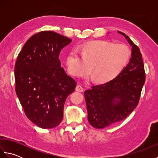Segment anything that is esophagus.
I'll list each match as a JSON object with an SVG mask.
<instances>
[{
    "label": "esophagus",
    "mask_w": 158,
    "mask_h": 158,
    "mask_svg": "<svg viewBox=\"0 0 158 158\" xmlns=\"http://www.w3.org/2000/svg\"><path fill=\"white\" fill-rule=\"evenodd\" d=\"M76 91L79 92H82L83 91V87L81 85H77V87H76Z\"/></svg>",
    "instance_id": "obj_1"
}]
</instances>
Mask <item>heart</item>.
<instances>
[{
	"instance_id": "obj_1",
	"label": "heart",
	"mask_w": 158,
	"mask_h": 158,
	"mask_svg": "<svg viewBox=\"0 0 158 158\" xmlns=\"http://www.w3.org/2000/svg\"><path fill=\"white\" fill-rule=\"evenodd\" d=\"M71 50L66 56L69 72L81 77L90 75L94 81L106 83L115 78L127 64L131 55L128 46L123 43L95 41ZM90 68H89V67Z\"/></svg>"
}]
</instances>
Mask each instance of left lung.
Returning a JSON list of instances; mask_svg holds the SVG:
<instances>
[{"mask_svg": "<svg viewBox=\"0 0 158 158\" xmlns=\"http://www.w3.org/2000/svg\"><path fill=\"white\" fill-rule=\"evenodd\" d=\"M118 32L125 36L132 47L130 62L111 81L93 85L91 89L84 92L88 122L97 129L110 126L126 118L138 105L145 82L140 49L126 34Z\"/></svg>", "mask_w": 158, "mask_h": 158, "instance_id": "8db88e82", "label": "left lung"}]
</instances>
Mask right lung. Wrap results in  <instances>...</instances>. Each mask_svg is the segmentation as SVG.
Segmentation results:
<instances>
[{"label": "right lung", "mask_w": 158, "mask_h": 158, "mask_svg": "<svg viewBox=\"0 0 158 158\" xmlns=\"http://www.w3.org/2000/svg\"><path fill=\"white\" fill-rule=\"evenodd\" d=\"M71 39L51 31L32 36L15 65V92L26 117L44 129L58 126L67 97L77 83L61 67L59 55Z\"/></svg>", "instance_id": "1"}]
</instances>
